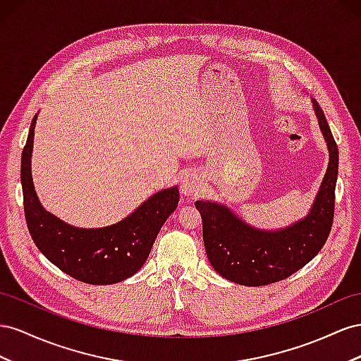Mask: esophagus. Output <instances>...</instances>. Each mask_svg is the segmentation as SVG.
<instances>
[{
    "instance_id": "34e87169",
    "label": "esophagus",
    "mask_w": 361,
    "mask_h": 361,
    "mask_svg": "<svg viewBox=\"0 0 361 361\" xmlns=\"http://www.w3.org/2000/svg\"><path fill=\"white\" fill-rule=\"evenodd\" d=\"M200 189H201V180H200L197 173L188 172L186 175H184L183 181H181V186H180V190H181L183 195L189 197V195L197 193Z\"/></svg>"
}]
</instances>
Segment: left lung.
Instances as JSON below:
<instances>
[{
  "label": "left lung",
  "instance_id": "left-lung-1",
  "mask_svg": "<svg viewBox=\"0 0 361 361\" xmlns=\"http://www.w3.org/2000/svg\"><path fill=\"white\" fill-rule=\"evenodd\" d=\"M313 106L329 149V163L305 219L286 230L260 231L221 204L195 202L202 218V239L209 260L226 280L242 286L281 281L314 259L328 239L334 219L338 151L322 109L314 99Z\"/></svg>",
  "mask_w": 361,
  "mask_h": 361
}]
</instances>
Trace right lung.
<instances>
[{"label":"right lung","instance_id":"obj_1","mask_svg":"<svg viewBox=\"0 0 361 361\" xmlns=\"http://www.w3.org/2000/svg\"><path fill=\"white\" fill-rule=\"evenodd\" d=\"M36 116L20 160V183L28 231L36 246L60 271L87 284H115L135 275L148 255L161 225L177 209V188L164 189L143 202L126 219L104 228H75L40 205L32 178Z\"/></svg>","mask_w":361,"mask_h":361}]
</instances>
